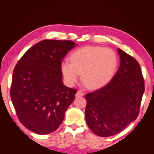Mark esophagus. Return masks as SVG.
Returning a JSON list of instances; mask_svg holds the SVG:
<instances>
[{
	"mask_svg": "<svg viewBox=\"0 0 154 154\" xmlns=\"http://www.w3.org/2000/svg\"><path fill=\"white\" fill-rule=\"evenodd\" d=\"M84 94H85V92H84L83 91H82V90H79V91L76 92V94H75V96L82 97V96H83Z\"/></svg>",
	"mask_w": 154,
	"mask_h": 154,
	"instance_id": "34e87169",
	"label": "esophagus"
}]
</instances>
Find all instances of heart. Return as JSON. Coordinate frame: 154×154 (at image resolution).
<instances>
[{"mask_svg":"<svg viewBox=\"0 0 154 154\" xmlns=\"http://www.w3.org/2000/svg\"><path fill=\"white\" fill-rule=\"evenodd\" d=\"M71 62L64 60L61 70L65 81L73 85L82 79L91 89H99L107 85L113 79L118 66L115 52L102 47H84L73 51Z\"/></svg>","mask_w":154,"mask_h":154,"instance_id":"heart-1","label":"heart"}]
</instances>
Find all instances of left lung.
I'll return each instance as SVG.
<instances>
[{"instance_id": "1", "label": "left lung", "mask_w": 154, "mask_h": 154, "mask_svg": "<svg viewBox=\"0 0 154 154\" xmlns=\"http://www.w3.org/2000/svg\"><path fill=\"white\" fill-rule=\"evenodd\" d=\"M118 52L121 64L112 80L85 95L86 123L94 134L102 137L120 133L136 120L144 92L140 64L122 50Z\"/></svg>"}]
</instances>
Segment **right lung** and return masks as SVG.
Wrapping results in <instances>:
<instances>
[{"label":"right lung","mask_w":154,"mask_h":154,"mask_svg":"<svg viewBox=\"0 0 154 154\" xmlns=\"http://www.w3.org/2000/svg\"><path fill=\"white\" fill-rule=\"evenodd\" d=\"M76 46L71 41L44 40L27 50L12 73L10 97L19 120L39 134L55 131L77 90L62 83L61 64Z\"/></svg>","instance_id":"add662e5"}]
</instances>
